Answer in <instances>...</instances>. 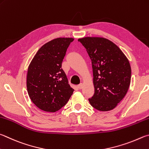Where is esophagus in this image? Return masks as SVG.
Segmentation results:
<instances>
[{"label": "esophagus", "instance_id": "1", "mask_svg": "<svg viewBox=\"0 0 149 149\" xmlns=\"http://www.w3.org/2000/svg\"><path fill=\"white\" fill-rule=\"evenodd\" d=\"M83 83H81V84H79V85H78L77 88H79V89H81L83 88Z\"/></svg>", "mask_w": 149, "mask_h": 149}]
</instances>
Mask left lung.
I'll use <instances>...</instances> for the list:
<instances>
[{
	"mask_svg": "<svg viewBox=\"0 0 149 149\" xmlns=\"http://www.w3.org/2000/svg\"><path fill=\"white\" fill-rule=\"evenodd\" d=\"M92 61L94 94L88 99L101 111L114 109L124 98L131 81V67L120 48L108 39L85 37L78 39Z\"/></svg>",
	"mask_w": 149,
	"mask_h": 149,
	"instance_id": "1",
	"label": "left lung"
}]
</instances>
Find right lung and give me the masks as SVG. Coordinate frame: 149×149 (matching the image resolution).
Returning <instances> with one entry per match:
<instances>
[{
	"instance_id": "obj_1",
	"label": "right lung",
	"mask_w": 149,
	"mask_h": 149,
	"mask_svg": "<svg viewBox=\"0 0 149 149\" xmlns=\"http://www.w3.org/2000/svg\"><path fill=\"white\" fill-rule=\"evenodd\" d=\"M72 38H57L39 49L30 63L26 88L30 98L44 111L56 112L66 104L74 89L68 84L62 63Z\"/></svg>"
}]
</instances>
